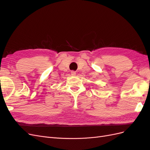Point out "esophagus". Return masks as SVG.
Listing matches in <instances>:
<instances>
[{"label":"esophagus","instance_id":"obj_1","mask_svg":"<svg viewBox=\"0 0 150 150\" xmlns=\"http://www.w3.org/2000/svg\"><path fill=\"white\" fill-rule=\"evenodd\" d=\"M71 74L72 76H76V71H72L71 72Z\"/></svg>","mask_w":150,"mask_h":150}]
</instances>
